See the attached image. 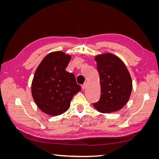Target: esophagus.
Instances as JSON below:
<instances>
[{
	"instance_id": "obj_1",
	"label": "esophagus",
	"mask_w": 159,
	"mask_h": 159,
	"mask_svg": "<svg viewBox=\"0 0 159 159\" xmlns=\"http://www.w3.org/2000/svg\"><path fill=\"white\" fill-rule=\"evenodd\" d=\"M86 85H87V84H86V83H84L83 85H81V88H82V89H85V88H86Z\"/></svg>"
}]
</instances>
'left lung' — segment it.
Segmentation results:
<instances>
[{
  "instance_id": "obj_1",
  "label": "left lung",
  "mask_w": 159,
  "mask_h": 159,
  "mask_svg": "<svg viewBox=\"0 0 159 159\" xmlns=\"http://www.w3.org/2000/svg\"><path fill=\"white\" fill-rule=\"evenodd\" d=\"M101 97L93 107L100 113L117 111L127 103L132 91V80L123 61L110 53L96 56Z\"/></svg>"
}]
</instances>
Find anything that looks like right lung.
I'll list each match as a JSON object with an SVG mask.
<instances>
[{
    "mask_svg": "<svg viewBox=\"0 0 159 159\" xmlns=\"http://www.w3.org/2000/svg\"><path fill=\"white\" fill-rule=\"evenodd\" d=\"M71 56L53 52L38 66L32 82V95L37 106L44 113L56 116L70 108L71 101L78 91L75 75L66 70Z\"/></svg>",
    "mask_w": 159,
    "mask_h": 159,
    "instance_id": "right-lung-1",
    "label": "right lung"
}]
</instances>
